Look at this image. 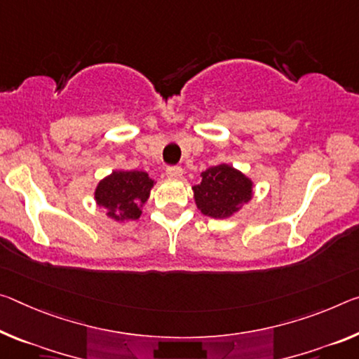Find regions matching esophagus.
Listing matches in <instances>:
<instances>
[{
  "mask_svg": "<svg viewBox=\"0 0 359 359\" xmlns=\"http://www.w3.org/2000/svg\"><path fill=\"white\" fill-rule=\"evenodd\" d=\"M166 175L169 179H182V175H184V169L179 166H170L166 169Z\"/></svg>",
  "mask_w": 359,
  "mask_h": 359,
  "instance_id": "obj_1",
  "label": "esophagus"
}]
</instances>
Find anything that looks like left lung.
<instances>
[{"mask_svg": "<svg viewBox=\"0 0 359 359\" xmlns=\"http://www.w3.org/2000/svg\"><path fill=\"white\" fill-rule=\"evenodd\" d=\"M193 198L201 214L212 219H229L254 196V182L241 170L222 163L201 172L193 187Z\"/></svg>", "mask_w": 359, "mask_h": 359, "instance_id": "1", "label": "left lung"}]
</instances>
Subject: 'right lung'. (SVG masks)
Wrapping results in <instances>:
<instances>
[{
    "label": "right lung",
    "mask_w": 359,
    "mask_h": 359,
    "mask_svg": "<svg viewBox=\"0 0 359 359\" xmlns=\"http://www.w3.org/2000/svg\"><path fill=\"white\" fill-rule=\"evenodd\" d=\"M155 180L144 170H113L94 190L95 203L105 209V215L116 222L137 220Z\"/></svg>",
    "instance_id": "add662e5"
}]
</instances>
